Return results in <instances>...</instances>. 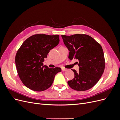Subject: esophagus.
I'll return each instance as SVG.
<instances>
[{"instance_id": "obj_1", "label": "esophagus", "mask_w": 120, "mask_h": 120, "mask_svg": "<svg viewBox=\"0 0 120 120\" xmlns=\"http://www.w3.org/2000/svg\"><path fill=\"white\" fill-rule=\"evenodd\" d=\"M67 70V68H61V71H66Z\"/></svg>"}]
</instances>
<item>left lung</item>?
<instances>
[{
	"mask_svg": "<svg viewBox=\"0 0 120 120\" xmlns=\"http://www.w3.org/2000/svg\"><path fill=\"white\" fill-rule=\"evenodd\" d=\"M64 45L70 51L68 58L78 60L79 71L72 70L74 79L68 82L71 88L78 91H85L99 82L104 71L105 60L102 47L90 36L75 34L62 35Z\"/></svg>",
	"mask_w": 120,
	"mask_h": 120,
	"instance_id": "obj_1",
	"label": "left lung"
}]
</instances>
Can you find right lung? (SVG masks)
<instances>
[{
    "label": "right lung",
    "mask_w": 120,
    "mask_h": 120,
    "mask_svg": "<svg viewBox=\"0 0 120 120\" xmlns=\"http://www.w3.org/2000/svg\"><path fill=\"white\" fill-rule=\"evenodd\" d=\"M59 35L37 34L23 42L15 56L17 74L27 88L37 92L49 89L60 68H49L43 62L52 49L60 42Z\"/></svg>",
    "instance_id": "1"
}]
</instances>
